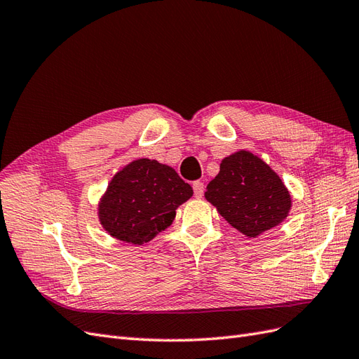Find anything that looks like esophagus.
<instances>
[{
  "instance_id": "esophagus-1",
  "label": "esophagus",
  "mask_w": 359,
  "mask_h": 359,
  "mask_svg": "<svg viewBox=\"0 0 359 359\" xmlns=\"http://www.w3.org/2000/svg\"><path fill=\"white\" fill-rule=\"evenodd\" d=\"M203 190H205V187H203V182H202V181H194V182H193L194 196H196L198 199L203 196Z\"/></svg>"
}]
</instances>
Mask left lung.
Masks as SVG:
<instances>
[{
  "mask_svg": "<svg viewBox=\"0 0 359 359\" xmlns=\"http://www.w3.org/2000/svg\"><path fill=\"white\" fill-rule=\"evenodd\" d=\"M205 198L241 233L255 238L283 222L290 194L277 173L248 151L226 157Z\"/></svg>",
  "mask_w": 359,
  "mask_h": 359,
  "instance_id": "left-lung-1",
  "label": "left lung"
}]
</instances>
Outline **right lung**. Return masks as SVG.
I'll list each match as a JSON object with an SVG mask.
<instances>
[{
    "label": "right lung",
    "instance_id": "1",
    "mask_svg": "<svg viewBox=\"0 0 359 359\" xmlns=\"http://www.w3.org/2000/svg\"><path fill=\"white\" fill-rule=\"evenodd\" d=\"M193 189L178 173L156 160L140 158L119 170L99 205L107 233L124 243L144 244L165 231Z\"/></svg>",
    "mask_w": 359,
    "mask_h": 359
}]
</instances>
